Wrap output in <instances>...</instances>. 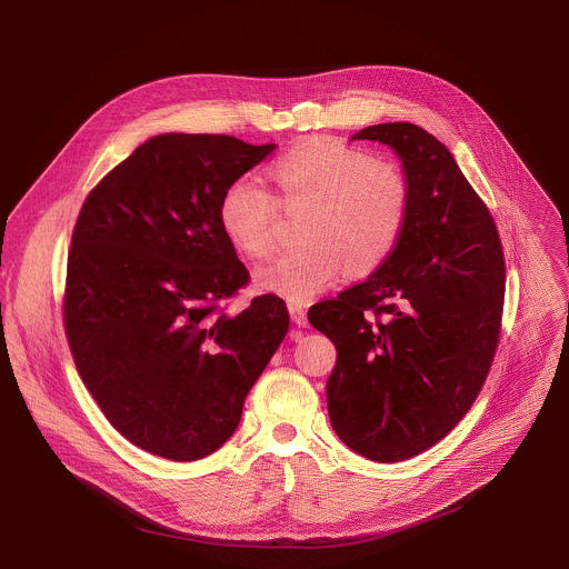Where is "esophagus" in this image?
<instances>
[{
	"label": "esophagus",
	"instance_id": "obj_1",
	"mask_svg": "<svg viewBox=\"0 0 569 569\" xmlns=\"http://www.w3.org/2000/svg\"><path fill=\"white\" fill-rule=\"evenodd\" d=\"M288 310H290V317H292V321L297 323V327H306L308 317H306L303 306H299V303H288Z\"/></svg>",
	"mask_w": 569,
	"mask_h": 569
}]
</instances>
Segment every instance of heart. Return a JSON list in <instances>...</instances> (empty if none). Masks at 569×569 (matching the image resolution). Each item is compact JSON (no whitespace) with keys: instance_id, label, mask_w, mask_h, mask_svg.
<instances>
[{"instance_id":"1","label":"heart","mask_w":569,"mask_h":569,"mask_svg":"<svg viewBox=\"0 0 569 569\" xmlns=\"http://www.w3.org/2000/svg\"><path fill=\"white\" fill-rule=\"evenodd\" d=\"M277 201L288 213L303 211L301 246L254 272L263 292L303 303L329 290L345 272L365 274L389 259L410 209L405 176L371 154L329 139H310L272 161ZM279 208L254 180L231 182L218 204V222L231 246L266 257L274 246Z\"/></svg>"}]
</instances>
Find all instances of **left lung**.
I'll use <instances>...</instances> for the list:
<instances>
[{
  "label": "left lung",
  "mask_w": 569,
  "mask_h": 569,
  "mask_svg": "<svg viewBox=\"0 0 569 569\" xmlns=\"http://www.w3.org/2000/svg\"><path fill=\"white\" fill-rule=\"evenodd\" d=\"M351 139L396 152L408 220L389 259L315 303L308 321L338 349L327 382L336 435L391 463L432 448L475 402L500 340L505 254L489 209L437 137L396 121Z\"/></svg>",
  "instance_id": "1"
}]
</instances>
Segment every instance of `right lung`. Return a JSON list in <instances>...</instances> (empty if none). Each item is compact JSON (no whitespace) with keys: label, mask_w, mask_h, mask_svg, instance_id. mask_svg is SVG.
<instances>
[{"label":"right lung","mask_w":569,"mask_h":569,"mask_svg":"<svg viewBox=\"0 0 569 569\" xmlns=\"http://www.w3.org/2000/svg\"><path fill=\"white\" fill-rule=\"evenodd\" d=\"M274 148L157 134L78 213L64 290L69 349L106 419L150 455L196 461L216 452L288 333L277 295L238 315L218 308L250 279L220 229V198Z\"/></svg>","instance_id":"obj_1"}]
</instances>
